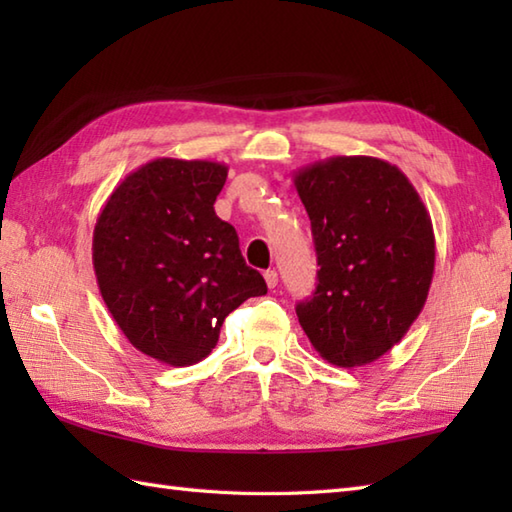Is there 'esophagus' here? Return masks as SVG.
Masks as SVG:
<instances>
[{"label":"esophagus","instance_id":"obj_1","mask_svg":"<svg viewBox=\"0 0 512 512\" xmlns=\"http://www.w3.org/2000/svg\"><path fill=\"white\" fill-rule=\"evenodd\" d=\"M264 279H266V286L268 288H277V270H266L264 273Z\"/></svg>","mask_w":512,"mask_h":512}]
</instances>
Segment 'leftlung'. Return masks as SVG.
<instances>
[{
    "instance_id": "left-lung-1",
    "label": "left lung",
    "mask_w": 512,
    "mask_h": 512,
    "mask_svg": "<svg viewBox=\"0 0 512 512\" xmlns=\"http://www.w3.org/2000/svg\"><path fill=\"white\" fill-rule=\"evenodd\" d=\"M306 206L317 290L297 306L314 350L336 367L374 363L400 343L427 301L436 237L418 191L396 165L334 156L295 173Z\"/></svg>"
}]
</instances>
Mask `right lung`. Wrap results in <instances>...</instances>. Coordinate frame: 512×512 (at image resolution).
Segmentation results:
<instances>
[{"label":"right lung","mask_w":512,"mask_h":512,"mask_svg":"<svg viewBox=\"0 0 512 512\" xmlns=\"http://www.w3.org/2000/svg\"><path fill=\"white\" fill-rule=\"evenodd\" d=\"M226 176L222 162L156 158L118 184L94 226L107 310L136 350L165 365L209 356L228 314L268 290L215 215Z\"/></svg>","instance_id":"obj_1"}]
</instances>
